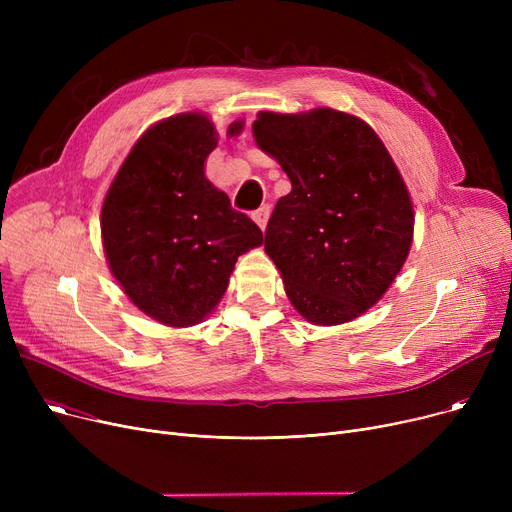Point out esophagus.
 I'll list each match as a JSON object with an SVG mask.
<instances>
[{"mask_svg":"<svg viewBox=\"0 0 512 512\" xmlns=\"http://www.w3.org/2000/svg\"><path fill=\"white\" fill-rule=\"evenodd\" d=\"M270 213H272V207H270V205H261L257 211H253V220H255V224H257L261 230H265L267 220H270Z\"/></svg>","mask_w":512,"mask_h":512,"instance_id":"34e87169","label":"esophagus"}]
</instances>
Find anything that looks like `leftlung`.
<instances>
[{
  "mask_svg": "<svg viewBox=\"0 0 512 512\" xmlns=\"http://www.w3.org/2000/svg\"><path fill=\"white\" fill-rule=\"evenodd\" d=\"M253 139L292 184L265 230L288 301L315 326L357 319L413 245V201L392 155L365 120L332 107L259 112Z\"/></svg>",
  "mask_w": 512,
  "mask_h": 512,
  "instance_id": "obj_1",
  "label": "left lung"
}]
</instances>
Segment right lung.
I'll return each mask as SVG.
<instances>
[{"label":"right lung","mask_w":512,"mask_h":512,"mask_svg":"<svg viewBox=\"0 0 512 512\" xmlns=\"http://www.w3.org/2000/svg\"><path fill=\"white\" fill-rule=\"evenodd\" d=\"M245 122L228 126L238 137ZM218 130L203 112L155 122L107 188L103 253L139 311L168 328H191L218 307L234 263L261 247L263 234L205 176Z\"/></svg>","instance_id":"obj_1"}]
</instances>
